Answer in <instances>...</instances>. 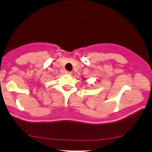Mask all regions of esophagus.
<instances>
[{"label": "esophagus", "instance_id": "34e87169", "mask_svg": "<svg viewBox=\"0 0 152 152\" xmlns=\"http://www.w3.org/2000/svg\"><path fill=\"white\" fill-rule=\"evenodd\" d=\"M65 73H66L67 74H68V75H71L72 73H72V72H70V71H66V72H65Z\"/></svg>", "mask_w": 152, "mask_h": 152}]
</instances>
